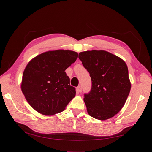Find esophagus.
Instances as JSON below:
<instances>
[{
  "label": "esophagus",
  "instance_id": "obj_1",
  "mask_svg": "<svg viewBox=\"0 0 152 152\" xmlns=\"http://www.w3.org/2000/svg\"><path fill=\"white\" fill-rule=\"evenodd\" d=\"M77 89H78V91L80 92V93H81L82 90V86H78V88H77Z\"/></svg>",
  "mask_w": 152,
  "mask_h": 152
}]
</instances>
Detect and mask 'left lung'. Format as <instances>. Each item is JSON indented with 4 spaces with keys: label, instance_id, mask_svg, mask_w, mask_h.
Returning <instances> with one entry per match:
<instances>
[{
    "label": "left lung",
    "instance_id": "obj_1",
    "mask_svg": "<svg viewBox=\"0 0 152 152\" xmlns=\"http://www.w3.org/2000/svg\"><path fill=\"white\" fill-rule=\"evenodd\" d=\"M78 58L92 80L91 91L84 98L87 112L101 121L114 117L124 106L131 90L127 64L104 50L82 51Z\"/></svg>",
    "mask_w": 152,
    "mask_h": 152
}]
</instances>
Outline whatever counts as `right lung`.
Listing matches in <instances>:
<instances>
[{"label":"right lung","instance_id":"obj_1","mask_svg":"<svg viewBox=\"0 0 152 152\" xmlns=\"http://www.w3.org/2000/svg\"><path fill=\"white\" fill-rule=\"evenodd\" d=\"M78 53L58 50L43 52L25 67L20 88L28 103L36 111L51 116L65 109L76 95L65 70L75 62Z\"/></svg>","mask_w":152,"mask_h":152}]
</instances>
